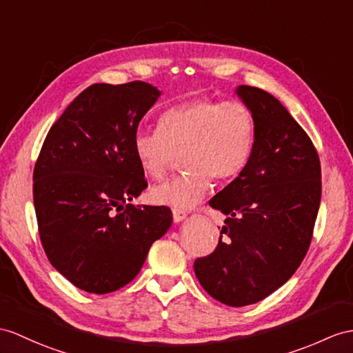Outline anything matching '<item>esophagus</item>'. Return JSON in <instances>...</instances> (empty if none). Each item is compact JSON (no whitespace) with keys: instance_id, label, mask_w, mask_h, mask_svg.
I'll return each mask as SVG.
<instances>
[{"instance_id":"obj_1","label":"esophagus","mask_w":353,"mask_h":353,"mask_svg":"<svg viewBox=\"0 0 353 353\" xmlns=\"http://www.w3.org/2000/svg\"><path fill=\"white\" fill-rule=\"evenodd\" d=\"M172 216H174V221L175 223H179V221H183L187 217V214L184 211H181V210H172Z\"/></svg>"}]
</instances>
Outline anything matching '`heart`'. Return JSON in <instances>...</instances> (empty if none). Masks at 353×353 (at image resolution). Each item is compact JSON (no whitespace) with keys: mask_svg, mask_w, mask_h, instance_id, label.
<instances>
[{"mask_svg":"<svg viewBox=\"0 0 353 353\" xmlns=\"http://www.w3.org/2000/svg\"><path fill=\"white\" fill-rule=\"evenodd\" d=\"M254 143V118L241 103L199 97L168 108L159 130H137L133 152L145 175L159 179L176 156L183 175L154 185L150 199L175 210H188L210 190L211 176L220 181L241 174Z\"/></svg>","mask_w":353,"mask_h":353,"instance_id":"obj_1","label":"heart"}]
</instances>
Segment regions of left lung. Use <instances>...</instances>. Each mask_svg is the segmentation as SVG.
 <instances>
[{
  "instance_id": "obj_1",
  "label": "left lung",
  "mask_w": 353,
  "mask_h": 353,
  "mask_svg": "<svg viewBox=\"0 0 353 353\" xmlns=\"http://www.w3.org/2000/svg\"><path fill=\"white\" fill-rule=\"evenodd\" d=\"M235 94L254 118L250 160L210 201L225 214L219 244L194 261L208 294L230 307L254 304L294 276L312 241L321 203V161L288 109L261 88Z\"/></svg>"
}]
</instances>
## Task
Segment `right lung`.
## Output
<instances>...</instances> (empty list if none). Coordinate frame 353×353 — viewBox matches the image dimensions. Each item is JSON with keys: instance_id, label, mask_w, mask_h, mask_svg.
Here are the masks:
<instances>
[{"instance_id": "obj_1", "label": "right lung", "mask_w": 353, "mask_h": 353, "mask_svg": "<svg viewBox=\"0 0 353 353\" xmlns=\"http://www.w3.org/2000/svg\"><path fill=\"white\" fill-rule=\"evenodd\" d=\"M160 96L141 81L91 85L50 127L34 168V208L48 259L90 294L130 283L172 225L168 206L130 203L148 185L133 136Z\"/></svg>"}]
</instances>
